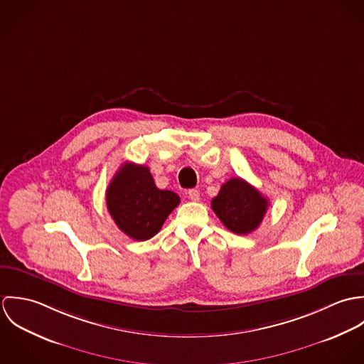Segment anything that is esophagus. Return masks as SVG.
Masks as SVG:
<instances>
[{"label": "esophagus", "mask_w": 364, "mask_h": 364, "mask_svg": "<svg viewBox=\"0 0 364 364\" xmlns=\"http://www.w3.org/2000/svg\"><path fill=\"white\" fill-rule=\"evenodd\" d=\"M188 196H189L191 200L198 202V200L200 199V192H199L198 189H189V191H188Z\"/></svg>", "instance_id": "1"}]
</instances>
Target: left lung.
<instances>
[{
    "instance_id": "8db88e82",
    "label": "left lung",
    "mask_w": 364,
    "mask_h": 364,
    "mask_svg": "<svg viewBox=\"0 0 364 364\" xmlns=\"http://www.w3.org/2000/svg\"><path fill=\"white\" fill-rule=\"evenodd\" d=\"M269 200L241 178L227 181L211 200V208L221 223L234 234L245 235L259 227Z\"/></svg>"
}]
</instances>
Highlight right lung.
<instances>
[{
    "mask_svg": "<svg viewBox=\"0 0 364 364\" xmlns=\"http://www.w3.org/2000/svg\"><path fill=\"white\" fill-rule=\"evenodd\" d=\"M181 199L156 186L150 169L122 164L106 189V206L116 225L130 238L146 241L156 235Z\"/></svg>",
    "mask_w": 364,
    "mask_h": 364,
    "instance_id": "add662e5",
    "label": "right lung"
}]
</instances>
